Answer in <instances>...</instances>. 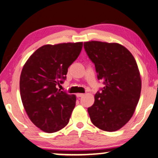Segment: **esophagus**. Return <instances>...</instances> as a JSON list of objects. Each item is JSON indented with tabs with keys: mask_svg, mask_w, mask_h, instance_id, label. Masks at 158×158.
Returning a JSON list of instances; mask_svg holds the SVG:
<instances>
[{
	"mask_svg": "<svg viewBox=\"0 0 158 158\" xmlns=\"http://www.w3.org/2000/svg\"><path fill=\"white\" fill-rule=\"evenodd\" d=\"M84 95V94H83V93H77V97H83Z\"/></svg>",
	"mask_w": 158,
	"mask_h": 158,
	"instance_id": "obj_1",
	"label": "esophagus"
}]
</instances>
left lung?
Listing matches in <instances>:
<instances>
[{
    "label": "left lung",
    "mask_w": 158,
    "mask_h": 158,
    "mask_svg": "<svg viewBox=\"0 0 158 158\" xmlns=\"http://www.w3.org/2000/svg\"><path fill=\"white\" fill-rule=\"evenodd\" d=\"M84 47L104 84L87 110L91 121L102 130L114 132L128 123L139 102L142 81L137 62L117 43L91 41Z\"/></svg>",
    "instance_id": "obj_1"
}]
</instances>
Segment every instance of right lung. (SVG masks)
Returning a JSON list of instances; mask_svg holds the SVG:
<instances>
[{
    "label": "right lung",
    "mask_w": 158,
    "mask_h": 158,
    "mask_svg": "<svg viewBox=\"0 0 158 158\" xmlns=\"http://www.w3.org/2000/svg\"><path fill=\"white\" fill-rule=\"evenodd\" d=\"M83 42L46 44L38 48L24 64L20 93L31 121L47 133L67 125L76 96L56 88L66 79L68 68L77 59Z\"/></svg>",
    "instance_id": "obj_1"
}]
</instances>
